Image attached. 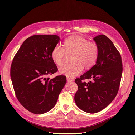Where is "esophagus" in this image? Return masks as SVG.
Here are the masks:
<instances>
[{
	"label": "esophagus",
	"mask_w": 135,
	"mask_h": 135,
	"mask_svg": "<svg viewBox=\"0 0 135 135\" xmlns=\"http://www.w3.org/2000/svg\"><path fill=\"white\" fill-rule=\"evenodd\" d=\"M68 80H70V79H68Z\"/></svg>",
	"instance_id": "1"
}]
</instances>
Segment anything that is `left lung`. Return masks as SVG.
<instances>
[{"mask_svg": "<svg viewBox=\"0 0 135 135\" xmlns=\"http://www.w3.org/2000/svg\"><path fill=\"white\" fill-rule=\"evenodd\" d=\"M60 38L56 35H35L26 39L15 56L11 78L18 100L28 111L43 114L54 108L66 83L64 75L54 74L57 68L52 53Z\"/></svg>", "mask_w": 135, "mask_h": 135, "instance_id": "obj_1", "label": "left lung"}]
</instances>
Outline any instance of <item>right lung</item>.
<instances>
[{
	"instance_id": "add662e5",
	"label": "right lung",
	"mask_w": 135,
	"mask_h": 135,
	"mask_svg": "<svg viewBox=\"0 0 135 135\" xmlns=\"http://www.w3.org/2000/svg\"><path fill=\"white\" fill-rule=\"evenodd\" d=\"M93 40L97 48L96 63L75 80L78 87L75 103L80 109L90 114L101 111L114 99L123 71L120 55L111 40L104 35H97ZM83 79L90 80L83 83Z\"/></svg>"
}]
</instances>
